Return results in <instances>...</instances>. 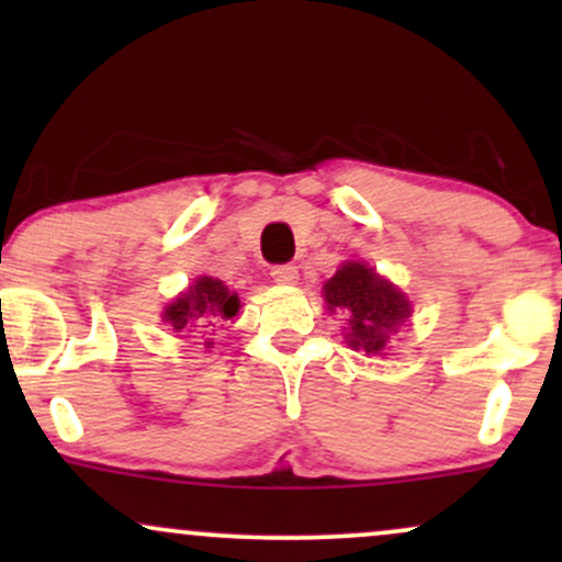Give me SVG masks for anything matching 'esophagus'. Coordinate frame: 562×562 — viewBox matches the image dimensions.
Wrapping results in <instances>:
<instances>
[{"mask_svg":"<svg viewBox=\"0 0 562 562\" xmlns=\"http://www.w3.org/2000/svg\"><path fill=\"white\" fill-rule=\"evenodd\" d=\"M272 277L277 285H295L299 282V269L293 263H280V267L272 269Z\"/></svg>","mask_w":562,"mask_h":562,"instance_id":"34e87169","label":"esophagus"}]
</instances>
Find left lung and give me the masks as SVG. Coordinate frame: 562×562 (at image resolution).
I'll list each match as a JSON object with an SVG mask.
<instances>
[{
  "instance_id": "1",
  "label": "left lung",
  "mask_w": 562,
  "mask_h": 562,
  "mask_svg": "<svg viewBox=\"0 0 562 562\" xmlns=\"http://www.w3.org/2000/svg\"><path fill=\"white\" fill-rule=\"evenodd\" d=\"M330 312H344L346 344L367 353H380L391 333L412 317V303L393 282L364 261H346L322 288Z\"/></svg>"
}]
</instances>
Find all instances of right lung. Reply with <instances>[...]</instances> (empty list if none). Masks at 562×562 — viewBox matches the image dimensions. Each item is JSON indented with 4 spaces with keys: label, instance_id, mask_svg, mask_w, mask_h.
<instances>
[{
    "label": "right lung",
    "instance_id": "add662e5",
    "mask_svg": "<svg viewBox=\"0 0 562 562\" xmlns=\"http://www.w3.org/2000/svg\"><path fill=\"white\" fill-rule=\"evenodd\" d=\"M237 312H240L237 293H232L222 280H214V277H198L182 295H177L164 308V322H169L173 333H198L235 319ZM203 346L211 348L214 344L205 338Z\"/></svg>",
    "mask_w": 562,
    "mask_h": 562
}]
</instances>
